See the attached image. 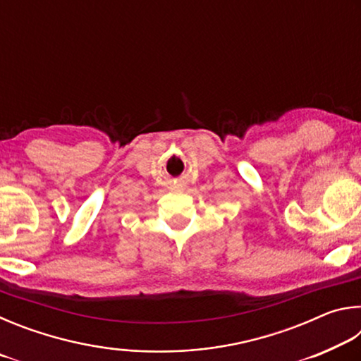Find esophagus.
<instances>
[{"mask_svg": "<svg viewBox=\"0 0 361 361\" xmlns=\"http://www.w3.org/2000/svg\"><path fill=\"white\" fill-rule=\"evenodd\" d=\"M180 186H181V188H183V186H185V185H180Z\"/></svg>", "mask_w": 361, "mask_h": 361, "instance_id": "obj_1", "label": "esophagus"}]
</instances>
